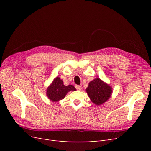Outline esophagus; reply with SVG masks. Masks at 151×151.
Listing matches in <instances>:
<instances>
[{"label":"esophagus","mask_w":151,"mask_h":151,"mask_svg":"<svg viewBox=\"0 0 151 151\" xmlns=\"http://www.w3.org/2000/svg\"><path fill=\"white\" fill-rule=\"evenodd\" d=\"M75 87H76V88L77 90H78V91H80V90H81V86H80L76 85Z\"/></svg>","instance_id":"obj_1"}]
</instances>
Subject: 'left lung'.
I'll list each match as a JSON object with an SVG mask.
<instances>
[{
	"mask_svg": "<svg viewBox=\"0 0 151 151\" xmlns=\"http://www.w3.org/2000/svg\"><path fill=\"white\" fill-rule=\"evenodd\" d=\"M86 92L92 102L100 105L110 98L112 89L99 78H96L90 82Z\"/></svg>",
	"mask_w": 151,
	"mask_h": 151,
	"instance_id": "obj_1",
	"label": "left lung"
}]
</instances>
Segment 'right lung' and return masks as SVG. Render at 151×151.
<instances>
[{"label": "right lung", "instance_id": "obj_1", "mask_svg": "<svg viewBox=\"0 0 151 151\" xmlns=\"http://www.w3.org/2000/svg\"><path fill=\"white\" fill-rule=\"evenodd\" d=\"M76 90V89L72 85L65 86L63 84V81L57 77L47 89V94L51 101L56 102L64 98L68 91Z\"/></svg>", "mask_w": 151, "mask_h": 151}]
</instances>
